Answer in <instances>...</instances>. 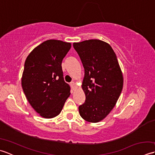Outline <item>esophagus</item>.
Segmentation results:
<instances>
[{
  "mask_svg": "<svg viewBox=\"0 0 155 155\" xmlns=\"http://www.w3.org/2000/svg\"><path fill=\"white\" fill-rule=\"evenodd\" d=\"M71 86L72 89H74V88L76 87V84H75V83H74V82H72V83H71Z\"/></svg>",
  "mask_w": 155,
  "mask_h": 155,
  "instance_id": "1",
  "label": "esophagus"
}]
</instances>
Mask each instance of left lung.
I'll list each match as a JSON object with an SVG mask.
<instances>
[{
	"instance_id": "obj_1",
	"label": "left lung",
	"mask_w": 155,
	"mask_h": 155,
	"mask_svg": "<svg viewBox=\"0 0 155 155\" xmlns=\"http://www.w3.org/2000/svg\"><path fill=\"white\" fill-rule=\"evenodd\" d=\"M84 68L82 88L86 101L78 107L89 123L103 120L114 107L123 87V75L110 45L98 39L74 42Z\"/></svg>"
}]
</instances>
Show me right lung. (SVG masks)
Here are the masks:
<instances>
[{"mask_svg": "<svg viewBox=\"0 0 155 155\" xmlns=\"http://www.w3.org/2000/svg\"><path fill=\"white\" fill-rule=\"evenodd\" d=\"M71 48L70 42L51 39L35 47L26 59L22 90L42 117H57L70 96L71 88L64 81L61 64Z\"/></svg>", "mask_w": 155, "mask_h": 155, "instance_id": "1", "label": "right lung"}]
</instances>
